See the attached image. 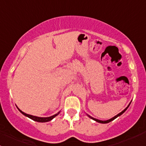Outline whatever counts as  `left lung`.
<instances>
[{
    "label": "left lung",
    "mask_w": 146,
    "mask_h": 146,
    "mask_svg": "<svg viewBox=\"0 0 146 146\" xmlns=\"http://www.w3.org/2000/svg\"><path fill=\"white\" fill-rule=\"evenodd\" d=\"M130 104H131V102L129 103V105H128V107H126V109H124V110H123V111H121V112H120V113H119V114H117V115H116L115 117H112V118H111V119H108V120H107V121H102V120H99V119H95V118H93V117H90V115H88V117H89L90 118V119H93V120L96 121L97 122H99V123H109V122L111 121H113V120H114V119H115L116 118H117V117H119V116H120V115H121V114H123V113L124 112V111H126V110H127V109H128V107H129V105H130Z\"/></svg>",
    "instance_id": "8db88e82"
}]
</instances>
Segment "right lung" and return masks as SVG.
<instances>
[{
    "instance_id": "right-lung-1",
    "label": "right lung",
    "mask_w": 146,
    "mask_h": 146,
    "mask_svg": "<svg viewBox=\"0 0 146 146\" xmlns=\"http://www.w3.org/2000/svg\"><path fill=\"white\" fill-rule=\"evenodd\" d=\"M17 109L19 110V111H20V112L22 113V114H23V115L26 116V117H29V118H30L31 119H32V120L35 121H37V122H47V121H49L52 120L55 117H56L57 115H58V114L60 113V111H58L57 114H54V115L51 116V117H36V116H32V115H30V114H26V113L23 112V111H22L21 110H20V109L17 107Z\"/></svg>"
}]
</instances>
